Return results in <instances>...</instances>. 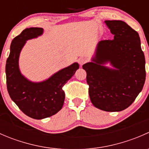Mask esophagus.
<instances>
[{
    "label": "esophagus",
    "instance_id": "1",
    "mask_svg": "<svg viewBox=\"0 0 149 149\" xmlns=\"http://www.w3.org/2000/svg\"><path fill=\"white\" fill-rule=\"evenodd\" d=\"M87 61H88V59H87L86 58H85V57H81V58H80L79 59V63L81 65H84V63H86L87 62Z\"/></svg>",
    "mask_w": 149,
    "mask_h": 149
}]
</instances>
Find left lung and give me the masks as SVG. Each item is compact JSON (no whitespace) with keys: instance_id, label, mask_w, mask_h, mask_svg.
Listing matches in <instances>:
<instances>
[{"instance_id":"1","label":"left lung","mask_w":149,"mask_h":149,"mask_svg":"<svg viewBox=\"0 0 149 149\" xmlns=\"http://www.w3.org/2000/svg\"><path fill=\"white\" fill-rule=\"evenodd\" d=\"M113 40L99 42L92 62L83 65L94 106L106 112L128 107L146 80L145 57L139 33L123 21H105ZM109 62L116 68L102 66Z\"/></svg>"}]
</instances>
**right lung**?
I'll return each mask as SVG.
<instances>
[{
	"label": "right lung",
	"instance_id": "1",
	"mask_svg": "<svg viewBox=\"0 0 149 149\" xmlns=\"http://www.w3.org/2000/svg\"><path fill=\"white\" fill-rule=\"evenodd\" d=\"M42 33V28L23 30L12 40L6 65L7 89L10 98L25 115L37 120L52 116L62 109L65 100L63 86L79 68V64L74 63L39 83L30 81L22 75L19 68L21 50L26 40Z\"/></svg>",
	"mask_w": 149,
	"mask_h": 149
}]
</instances>
